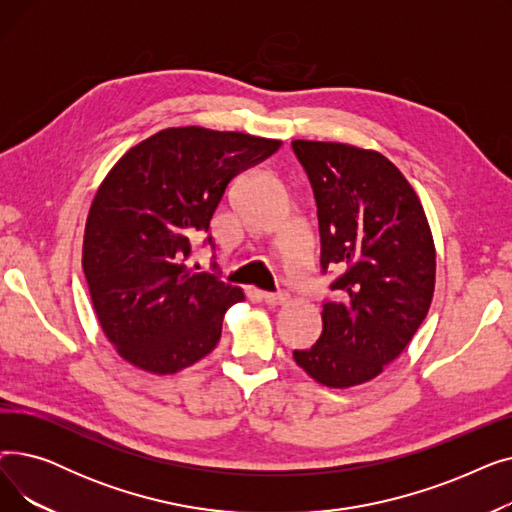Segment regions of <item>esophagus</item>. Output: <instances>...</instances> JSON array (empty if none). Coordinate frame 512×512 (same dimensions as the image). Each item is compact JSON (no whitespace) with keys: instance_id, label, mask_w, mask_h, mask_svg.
Masks as SVG:
<instances>
[{"instance_id":"34e87169","label":"esophagus","mask_w":512,"mask_h":512,"mask_svg":"<svg viewBox=\"0 0 512 512\" xmlns=\"http://www.w3.org/2000/svg\"><path fill=\"white\" fill-rule=\"evenodd\" d=\"M261 297H263V301H265L267 305H272V307L282 305V303L288 301V294H286V292H263Z\"/></svg>"}]
</instances>
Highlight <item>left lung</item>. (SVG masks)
<instances>
[{
    "instance_id": "obj_1",
    "label": "left lung",
    "mask_w": 512,
    "mask_h": 512,
    "mask_svg": "<svg viewBox=\"0 0 512 512\" xmlns=\"http://www.w3.org/2000/svg\"><path fill=\"white\" fill-rule=\"evenodd\" d=\"M317 205L321 272L340 270L319 340L292 357L328 388L373 380L432 305L436 249L423 205L388 157L344 143L292 141Z\"/></svg>"
}]
</instances>
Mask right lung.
<instances>
[{"instance_id": "1", "label": "right lung", "mask_w": 512, "mask_h": 512, "mask_svg": "<svg viewBox=\"0 0 512 512\" xmlns=\"http://www.w3.org/2000/svg\"><path fill=\"white\" fill-rule=\"evenodd\" d=\"M280 147L245 132L166 128L105 176L85 226L83 270L101 330L124 361L170 375L213 351L224 313L245 294L184 261L228 182Z\"/></svg>"}]
</instances>
